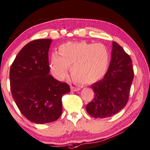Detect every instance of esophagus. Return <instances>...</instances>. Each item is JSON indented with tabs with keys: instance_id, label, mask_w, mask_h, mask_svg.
Instances as JSON below:
<instances>
[{
	"instance_id": "obj_1",
	"label": "esophagus",
	"mask_w": 150,
	"mask_h": 150,
	"mask_svg": "<svg viewBox=\"0 0 150 150\" xmlns=\"http://www.w3.org/2000/svg\"><path fill=\"white\" fill-rule=\"evenodd\" d=\"M71 90L72 92H77V91H79V90H81V88L74 87V86H71Z\"/></svg>"
}]
</instances>
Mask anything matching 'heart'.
<instances>
[{"label":"heart","mask_w":150,"mask_h":150,"mask_svg":"<svg viewBox=\"0 0 150 150\" xmlns=\"http://www.w3.org/2000/svg\"><path fill=\"white\" fill-rule=\"evenodd\" d=\"M109 63V52L103 43L68 42L59 47L58 54H52L50 69L54 77L61 80L66 76L70 67L74 80L87 84L101 79Z\"/></svg>","instance_id":"heart-1"}]
</instances>
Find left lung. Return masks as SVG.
<instances>
[{
  "label": "left lung",
  "mask_w": 150,
  "mask_h": 150,
  "mask_svg": "<svg viewBox=\"0 0 150 150\" xmlns=\"http://www.w3.org/2000/svg\"><path fill=\"white\" fill-rule=\"evenodd\" d=\"M134 72L132 60L121 46L112 43L111 62L104 78L92 84L95 96L86 106L90 116H112L126 106Z\"/></svg>",
  "instance_id": "obj_1"
}]
</instances>
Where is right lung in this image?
Instances as JSON below:
<instances>
[{"label": "right lung", "instance_id": "obj_1", "mask_svg": "<svg viewBox=\"0 0 150 150\" xmlns=\"http://www.w3.org/2000/svg\"><path fill=\"white\" fill-rule=\"evenodd\" d=\"M51 39H37L26 44L10 69L13 98L24 116L36 124L56 121L62 112V97L70 92L68 84L49 75Z\"/></svg>", "mask_w": 150, "mask_h": 150}]
</instances>
